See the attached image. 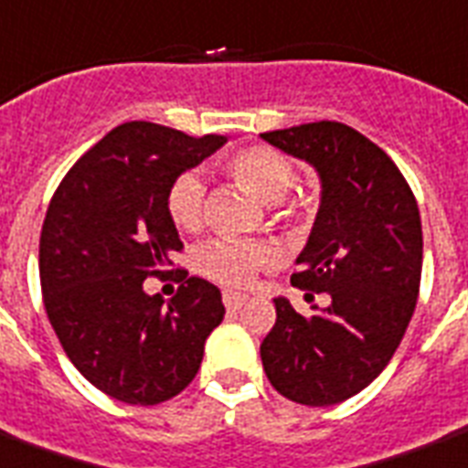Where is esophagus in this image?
<instances>
[{
  "mask_svg": "<svg viewBox=\"0 0 468 468\" xmlns=\"http://www.w3.org/2000/svg\"><path fill=\"white\" fill-rule=\"evenodd\" d=\"M245 294H240V292H223V304H226V309H230V312H235V309H240L242 304H245Z\"/></svg>",
  "mask_w": 468,
  "mask_h": 468,
  "instance_id": "esophagus-1",
  "label": "esophagus"
}]
</instances>
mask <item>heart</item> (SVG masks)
Instances as JSON below:
<instances>
[{"mask_svg": "<svg viewBox=\"0 0 468 468\" xmlns=\"http://www.w3.org/2000/svg\"><path fill=\"white\" fill-rule=\"evenodd\" d=\"M223 169L240 184H248L260 198L272 206L280 220H299L302 203L284 201L294 184V166L287 156L265 144L235 149L226 156ZM166 210L174 226L184 233H198L206 216V184L196 171H184L166 191ZM277 262V252L265 242L216 240L201 252V270L208 280L226 287H250L258 274Z\"/></svg>", "mask_w": 468, "mask_h": 468, "instance_id": "1", "label": "heart"}]
</instances>
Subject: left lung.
<instances>
[{"label":"left lung","instance_id":"1","mask_svg":"<svg viewBox=\"0 0 468 468\" xmlns=\"http://www.w3.org/2000/svg\"><path fill=\"white\" fill-rule=\"evenodd\" d=\"M262 139L319 171L321 206L292 284L306 302L329 294L306 316L274 299L262 368L287 400L326 408L373 383L405 336L422 274L420 208L390 156L348 124L321 120Z\"/></svg>","mask_w":468,"mask_h":468}]
</instances>
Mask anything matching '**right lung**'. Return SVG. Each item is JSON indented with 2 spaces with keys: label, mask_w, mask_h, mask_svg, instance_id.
<instances>
[{
  "label": "right lung",
  "mask_w": 468,
  "mask_h": 468,
  "mask_svg": "<svg viewBox=\"0 0 468 468\" xmlns=\"http://www.w3.org/2000/svg\"><path fill=\"white\" fill-rule=\"evenodd\" d=\"M226 144L154 122H124L56 188L38 240L44 306L70 363L127 405H156L196 378L226 314L216 284L166 270L184 250L166 210L171 181ZM182 280L169 305L147 276Z\"/></svg>",
  "instance_id": "1"
}]
</instances>
